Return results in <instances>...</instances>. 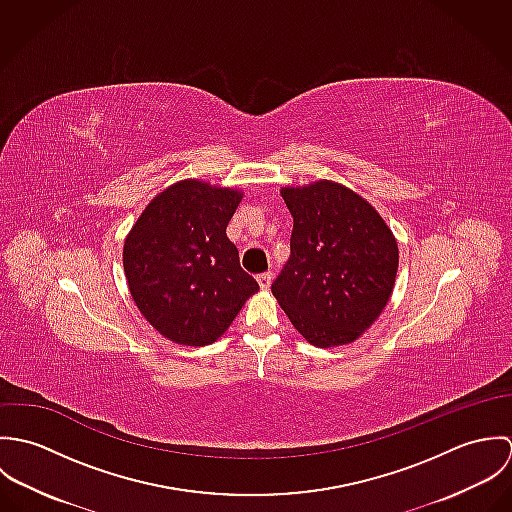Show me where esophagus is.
I'll return each mask as SVG.
<instances>
[{
  "instance_id": "34e87169",
  "label": "esophagus",
  "mask_w": 512,
  "mask_h": 512,
  "mask_svg": "<svg viewBox=\"0 0 512 512\" xmlns=\"http://www.w3.org/2000/svg\"><path fill=\"white\" fill-rule=\"evenodd\" d=\"M272 280H274V274H272V272H266V274H260V276H258V284H260L262 290H270Z\"/></svg>"
}]
</instances>
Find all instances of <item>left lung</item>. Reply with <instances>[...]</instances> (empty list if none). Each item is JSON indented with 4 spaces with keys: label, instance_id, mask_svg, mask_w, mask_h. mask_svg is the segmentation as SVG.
Returning <instances> with one entry per match:
<instances>
[{
    "label": "left lung",
    "instance_id": "obj_1",
    "mask_svg": "<svg viewBox=\"0 0 512 512\" xmlns=\"http://www.w3.org/2000/svg\"><path fill=\"white\" fill-rule=\"evenodd\" d=\"M282 197L293 217L292 254L272 293L311 345L353 343L388 303L398 244L365 199L339 183L286 187Z\"/></svg>",
    "mask_w": 512,
    "mask_h": 512
}]
</instances>
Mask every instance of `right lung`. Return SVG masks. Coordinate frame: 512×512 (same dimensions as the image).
<instances>
[{"mask_svg":"<svg viewBox=\"0 0 512 512\" xmlns=\"http://www.w3.org/2000/svg\"><path fill=\"white\" fill-rule=\"evenodd\" d=\"M240 199V191L195 179L175 183L147 205L126 238L130 293L147 321L173 343H215L260 290L226 236Z\"/></svg>","mask_w":512,"mask_h":512,"instance_id":"right-lung-1","label":"right lung"}]
</instances>
